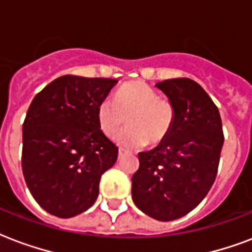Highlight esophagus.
<instances>
[{"mask_svg": "<svg viewBox=\"0 0 252 252\" xmlns=\"http://www.w3.org/2000/svg\"><path fill=\"white\" fill-rule=\"evenodd\" d=\"M124 150H120V151H118V159H121V158L124 157Z\"/></svg>", "mask_w": 252, "mask_h": 252, "instance_id": "esophagus-1", "label": "esophagus"}]
</instances>
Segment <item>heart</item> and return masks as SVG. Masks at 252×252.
Returning <instances> with one entry per match:
<instances>
[{
  "mask_svg": "<svg viewBox=\"0 0 252 252\" xmlns=\"http://www.w3.org/2000/svg\"><path fill=\"white\" fill-rule=\"evenodd\" d=\"M128 117L129 127L118 133ZM97 121L105 135L116 136L118 146L139 148L147 143H159L168 135L175 122V108L161 98L155 89L142 83L125 84L114 99L106 97L97 108Z\"/></svg>",
  "mask_w": 252,
  "mask_h": 252,
  "instance_id": "obj_1",
  "label": "heart"
}]
</instances>
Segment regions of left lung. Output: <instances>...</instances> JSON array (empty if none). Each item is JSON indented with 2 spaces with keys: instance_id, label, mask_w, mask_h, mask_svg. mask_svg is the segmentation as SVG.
I'll use <instances>...</instances> for the list:
<instances>
[{
  "instance_id": "obj_1",
  "label": "left lung",
  "mask_w": 252,
  "mask_h": 252,
  "mask_svg": "<svg viewBox=\"0 0 252 252\" xmlns=\"http://www.w3.org/2000/svg\"><path fill=\"white\" fill-rule=\"evenodd\" d=\"M175 108L171 131L157 147L138 154L131 177L134 204L158 221H173L196 208L217 176L223 146L218 108L190 79L158 83Z\"/></svg>"
}]
</instances>
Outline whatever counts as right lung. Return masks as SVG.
Masks as SVG:
<instances>
[{
	"label": "right lung",
	"mask_w": 252,
	"mask_h": 252,
	"mask_svg": "<svg viewBox=\"0 0 252 252\" xmlns=\"http://www.w3.org/2000/svg\"><path fill=\"white\" fill-rule=\"evenodd\" d=\"M118 83L65 75L35 95L22 127V171L35 201L59 218L75 217L98 197L118 147L97 121L99 102Z\"/></svg>",
	"instance_id": "add662e5"
}]
</instances>
